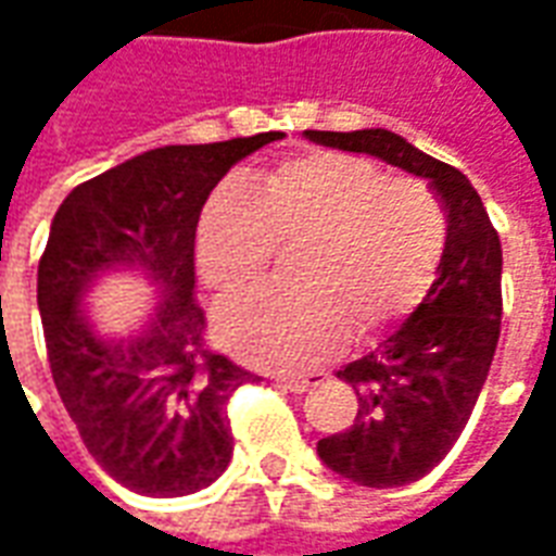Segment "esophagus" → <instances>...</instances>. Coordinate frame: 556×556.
<instances>
[{
  "instance_id": "1",
  "label": "esophagus",
  "mask_w": 556,
  "mask_h": 556,
  "mask_svg": "<svg viewBox=\"0 0 556 556\" xmlns=\"http://www.w3.org/2000/svg\"><path fill=\"white\" fill-rule=\"evenodd\" d=\"M325 381V372H306V375H279L277 384L289 393H306Z\"/></svg>"
}]
</instances>
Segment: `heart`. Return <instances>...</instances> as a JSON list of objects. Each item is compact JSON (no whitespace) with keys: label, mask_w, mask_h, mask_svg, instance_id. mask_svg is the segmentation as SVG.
<instances>
[{"label":"heart","mask_w":556,"mask_h":556,"mask_svg":"<svg viewBox=\"0 0 556 556\" xmlns=\"http://www.w3.org/2000/svg\"><path fill=\"white\" fill-rule=\"evenodd\" d=\"M294 255L301 289L255 291L217 318L219 342L270 369L315 366L349 339L402 321L434 282L446 217L429 184L390 178L375 163L309 151L277 163L250 187L226 181L195 226V267L207 289H253L279 247Z\"/></svg>","instance_id":"obj_1"}]
</instances>
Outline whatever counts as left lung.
I'll use <instances>...</instances> for the list:
<instances>
[{"label":"left lung","instance_id":"1","mask_svg":"<svg viewBox=\"0 0 556 556\" xmlns=\"http://www.w3.org/2000/svg\"><path fill=\"white\" fill-rule=\"evenodd\" d=\"M318 146L361 151L426 178L446 211L438 279L408 321L361 361L339 369L357 390L349 429L321 438L318 455L339 477L396 489L429 473L453 450L473 414L501 339V235L462 172L399 134L306 130Z\"/></svg>","mask_w":556,"mask_h":556}]
</instances>
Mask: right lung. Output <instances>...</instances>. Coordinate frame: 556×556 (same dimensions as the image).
Returning a JSON list of instances; mask_svg holds the SVG:
<instances>
[{
  "mask_svg": "<svg viewBox=\"0 0 556 556\" xmlns=\"http://www.w3.org/2000/svg\"><path fill=\"white\" fill-rule=\"evenodd\" d=\"M282 139L166 146L74 187L38 262V309L55 390L94 462L125 489L184 497L229 467L231 393L258 375L207 349L193 301L195 226L219 178ZM139 266L161 289L155 321L127 343L93 337L78 306L90 279Z\"/></svg>",
  "mask_w": 556,
  "mask_h": 556,
  "instance_id": "1",
  "label": "right lung"
}]
</instances>
